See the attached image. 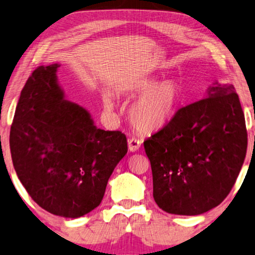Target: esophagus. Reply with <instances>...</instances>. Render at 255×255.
<instances>
[{"label": "esophagus", "instance_id": "1", "mask_svg": "<svg viewBox=\"0 0 255 255\" xmlns=\"http://www.w3.org/2000/svg\"><path fill=\"white\" fill-rule=\"evenodd\" d=\"M140 145H141V140L136 139V137H131V139H128V150H130L131 152H135L137 150L140 149Z\"/></svg>", "mask_w": 255, "mask_h": 255}]
</instances>
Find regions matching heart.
Listing matches in <instances>:
<instances>
[{"instance_id":"heart-1","label":"heart","mask_w":255,"mask_h":255,"mask_svg":"<svg viewBox=\"0 0 255 255\" xmlns=\"http://www.w3.org/2000/svg\"><path fill=\"white\" fill-rule=\"evenodd\" d=\"M137 94H142L130 110L132 123L143 131H155L164 127L177 110L182 100V90L177 82L156 79H144L132 86ZM107 107H113V100L106 97Z\"/></svg>"}]
</instances>
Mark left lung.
<instances>
[{"label": "left lung", "instance_id": "obj_1", "mask_svg": "<svg viewBox=\"0 0 255 255\" xmlns=\"http://www.w3.org/2000/svg\"><path fill=\"white\" fill-rule=\"evenodd\" d=\"M143 145L160 209L195 216L217 207L235 184L248 148L234 86L215 81L206 98L179 108Z\"/></svg>", "mask_w": 255, "mask_h": 255}]
</instances>
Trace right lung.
Listing matches in <instances>:
<instances>
[{"instance_id":"1","label":"right lung","mask_w":255,"mask_h":255,"mask_svg":"<svg viewBox=\"0 0 255 255\" xmlns=\"http://www.w3.org/2000/svg\"><path fill=\"white\" fill-rule=\"evenodd\" d=\"M60 64L38 66L24 85L10 131L12 162L39 207L79 218L97 208L108 178L127 155V136L94 124L88 111L65 99Z\"/></svg>"}]
</instances>
